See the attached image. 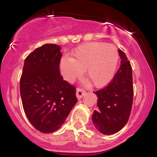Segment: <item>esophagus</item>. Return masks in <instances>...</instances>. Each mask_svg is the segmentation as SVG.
I'll use <instances>...</instances> for the list:
<instances>
[{
	"label": "esophagus",
	"instance_id": "1",
	"mask_svg": "<svg viewBox=\"0 0 157 157\" xmlns=\"http://www.w3.org/2000/svg\"><path fill=\"white\" fill-rule=\"evenodd\" d=\"M86 91L83 89H81L80 88H77V92H76V96L78 100H80L81 98H82L85 94H86Z\"/></svg>",
	"mask_w": 157,
	"mask_h": 157
}]
</instances>
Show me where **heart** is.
I'll list each match as a JSON object with an SVG mask.
<instances>
[{
    "label": "heart",
    "instance_id": "b5f03b06",
    "mask_svg": "<svg viewBox=\"0 0 157 157\" xmlns=\"http://www.w3.org/2000/svg\"><path fill=\"white\" fill-rule=\"evenodd\" d=\"M118 58L117 50L113 45L89 43L75 48L70 59L63 58L60 70L68 82L80 78L85 71L86 78L100 88L112 80Z\"/></svg>",
    "mask_w": 157,
    "mask_h": 157
}]
</instances>
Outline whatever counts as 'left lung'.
<instances>
[{"label":"left lung","instance_id":"8db88e82","mask_svg":"<svg viewBox=\"0 0 157 157\" xmlns=\"http://www.w3.org/2000/svg\"><path fill=\"white\" fill-rule=\"evenodd\" d=\"M120 66L105 88L94 92L97 95V109L92 121L102 134H113L120 131L128 120L133 103L132 68L125 54L119 48Z\"/></svg>","mask_w":157,"mask_h":157}]
</instances>
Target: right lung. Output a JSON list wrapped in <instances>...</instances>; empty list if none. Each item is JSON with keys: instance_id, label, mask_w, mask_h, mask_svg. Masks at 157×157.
<instances>
[{"instance_id": "right-lung-1", "label": "right lung", "mask_w": 157, "mask_h": 157, "mask_svg": "<svg viewBox=\"0 0 157 157\" xmlns=\"http://www.w3.org/2000/svg\"><path fill=\"white\" fill-rule=\"evenodd\" d=\"M60 50L56 44L36 48L25 59L20 81L27 118L45 134L58 130L77 101L75 87L60 75Z\"/></svg>"}]
</instances>
